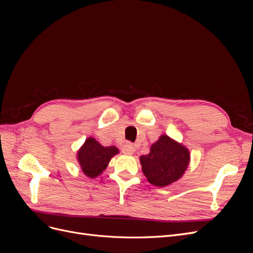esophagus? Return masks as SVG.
<instances>
[{
	"mask_svg": "<svg viewBox=\"0 0 253 253\" xmlns=\"http://www.w3.org/2000/svg\"><path fill=\"white\" fill-rule=\"evenodd\" d=\"M135 147L132 143H126L122 147V153L126 155H133L135 153Z\"/></svg>",
	"mask_w": 253,
	"mask_h": 253,
	"instance_id": "34e87169",
	"label": "esophagus"
}]
</instances>
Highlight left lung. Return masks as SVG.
I'll list each match as a JSON object with an SVG mask.
<instances>
[{
  "instance_id": "1",
  "label": "left lung",
  "mask_w": 253,
  "mask_h": 253,
  "mask_svg": "<svg viewBox=\"0 0 253 253\" xmlns=\"http://www.w3.org/2000/svg\"><path fill=\"white\" fill-rule=\"evenodd\" d=\"M189 162V150L167 135H162L151 145L149 154L140 156L144 176L156 187H166L178 180Z\"/></svg>"
}]
</instances>
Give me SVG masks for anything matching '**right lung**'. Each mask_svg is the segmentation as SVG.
I'll use <instances>...</instances> for the list:
<instances>
[{"instance_id": "obj_1", "label": "right lung", "mask_w": 253, "mask_h": 253, "mask_svg": "<svg viewBox=\"0 0 253 253\" xmlns=\"http://www.w3.org/2000/svg\"><path fill=\"white\" fill-rule=\"evenodd\" d=\"M119 150L112 147H103L93 137H88L77 153V159L82 172L89 178L100 175L108 167L113 156L118 154Z\"/></svg>"}]
</instances>
